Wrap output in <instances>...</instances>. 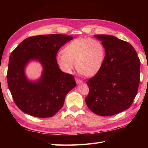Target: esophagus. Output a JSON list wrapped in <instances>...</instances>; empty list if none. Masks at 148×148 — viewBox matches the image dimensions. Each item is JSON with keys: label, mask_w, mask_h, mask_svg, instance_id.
Returning <instances> with one entry per match:
<instances>
[{"label": "esophagus", "mask_w": 148, "mask_h": 148, "mask_svg": "<svg viewBox=\"0 0 148 148\" xmlns=\"http://www.w3.org/2000/svg\"><path fill=\"white\" fill-rule=\"evenodd\" d=\"M76 81L77 84H79V83H83V81L80 79H79V78H77V77H76Z\"/></svg>", "instance_id": "1"}]
</instances>
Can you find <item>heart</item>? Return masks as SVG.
Here are the masks:
<instances>
[{
  "mask_svg": "<svg viewBox=\"0 0 148 148\" xmlns=\"http://www.w3.org/2000/svg\"><path fill=\"white\" fill-rule=\"evenodd\" d=\"M106 48L100 40L90 37H79L68 43L56 55V62L65 73L71 74L76 67L87 77L95 75L105 60Z\"/></svg>",
  "mask_w": 148,
  "mask_h": 148,
  "instance_id": "1",
  "label": "heart"
}]
</instances>
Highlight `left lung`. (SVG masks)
<instances>
[{
	"label": "left lung",
	"mask_w": 148,
	"mask_h": 148,
	"mask_svg": "<svg viewBox=\"0 0 148 148\" xmlns=\"http://www.w3.org/2000/svg\"><path fill=\"white\" fill-rule=\"evenodd\" d=\"M102 40L106 57L102 68L86 81V105L95 114L112 116L128 109L137 94L140 62L130 43L109 35H94Z\"/></svg>",
	"instance_id": "obj_1"
}]
</instances>
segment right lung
<instances>
[{"label": "right lung", "instance_id": "right-lung-1", "mask_svg": "<svg viewBox=\"0 0 148 148\" xmlns=\"http://www.w3.org/2000/svg\"><path fill=\"white\" fill-rule=\"evenodd\" d=\"M73 37L62 34L29 37L23 40L9 56L7 80L9 89L18 108L38 118L54 116L64 103L65 96L76 86L72 74L59 69L56 62L60 48ZM32 59L42 64L41 79L33 82L24 74V67Z\"/></svg>", "mask_w": 148, "mask_h": 148}]
</instances>
